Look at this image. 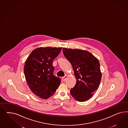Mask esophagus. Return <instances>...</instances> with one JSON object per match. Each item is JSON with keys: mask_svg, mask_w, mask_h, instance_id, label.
Returning <instances> with one entry per match:
<instances>
[{"mask_svg": "<svg viewBox=\"0 0 128 128\" xmlns=\"http://www.w3.org/2000/svg\"><path fill=\"white\" fill-rule=\"evenodd\" d=\"M66 75H65L64 77H63V78H62V81L63 82H65V81H66Z\"/></svg>", "mask_w": 128, "mask_h": 128, "instance_id": "obj_1", "label": "esophagus"}]
</instances>
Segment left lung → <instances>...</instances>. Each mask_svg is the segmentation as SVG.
<instances>
[{
  "mask_svg": "<svg viewBox=\"0 0 128 128\" xmlns=\"http://www.w3.org/2000/svg\"><path fill=\"white\" fill-rule=\"evenodd\" d=\"M63 52L71 64L76 79L70 91L71 95L80 102L87 100L100 84L102 74L98 59L87 50L63 48Z\"/></svg>",
  "mask_w": 128,
  "mask_h": 128,
  "instance_id": "obj_1",
  "label": "left lung"
}]
</instances>
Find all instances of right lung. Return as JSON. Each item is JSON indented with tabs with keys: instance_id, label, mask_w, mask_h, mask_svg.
Returning a JSON list of instances; mask_svg holds the SVG:
<instances>
[{
	"instance_id": "add662e5",
	"label": "right lung",
	"mask_w": 128,
	"mask_h": 128,
	"mask_svg": "<svg viewBox=\"0 0 128 128\" xmlns=\"http://www.w3.org/2000/svg\"><path fill=\"white\" fill-rule=\"evenodd\" d=\"M62 47H39L31 52L24 66V73L32 92L46 99L52 96L60 85L61 80L54 75V58Z\"/></svg>"
}]
</instances>
